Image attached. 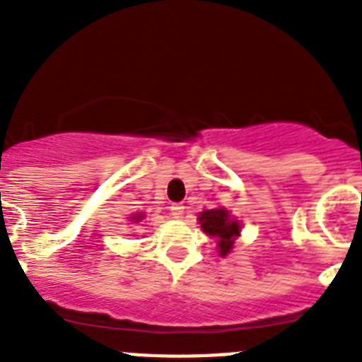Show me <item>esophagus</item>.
<instances>
[{"mask_svg": "<svg viewBox=\"0 0 362 362\" xmlns=\"http://www.w3.org/2000/svg\"><path fill=\"white\" fill-rule=\"evenodd\" d=\"M170 214L172 216L175 217V219H179V217H183V214H185V206L181 203H174L170 206Z\"/></svg>", "mask_w": 362, "mask_h": 362, "instance_id": "esophagus-1", "label": "esophagus"}]
</instances>
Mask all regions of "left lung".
<instances>
[{
  "label": "left lung",
  "mask_w": 362,
  "mask_h": 362,
  "mask_svg": "<svg viewBox=\"0 0 362 362\" xmlns=\"http://www.w3.org/2000/svg\"><path fill=\"white\" fill-rule=\"evenodd\" d=\"M197 221H199V225L204 233H209L212 238H217L219 255L225 257L226 254L232 252L235 238H239V233H241V225H239V221L230 217L228 210H204V212L199 214Z\"/></svg>",
  "instance_id": "8db88e82"
}]
</instances>
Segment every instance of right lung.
Returning a JSON list of instances; mask_svg holds the SVG:
<instances>
[{
	"label": "right lung",
	"mask_w": 362,
	"mask_h": 362,
	"mask_svg": "<svg viewBox=\"0 0 362 362\" xmlns=\"http://www.w3.org/2000/svg\"><path fill=\"white\" fill-rule=\"evenodd\" d=\"M130 219H132L134 223H139V221L143 219V214H136V216H134V217H130Z\"/></svg>",
	"instance_id": "obj_1"
}]
</instances>
